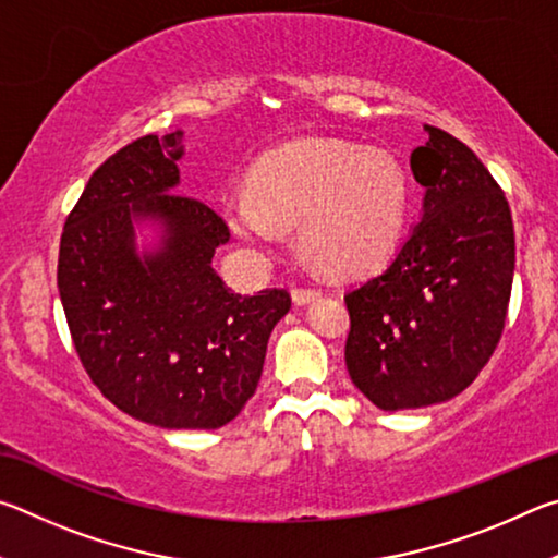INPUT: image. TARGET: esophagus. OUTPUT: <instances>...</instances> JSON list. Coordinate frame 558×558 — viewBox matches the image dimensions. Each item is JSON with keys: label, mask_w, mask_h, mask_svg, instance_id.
<instances>
[{"label": "esophagus", "mask_w": 558, "mask_h": 558, "mask_svg": "<svg viewBox=\"0 0 558 558\" xmlns=\"http://www.w3.org/2000/svg\"><path fill=\"white\" fill-rule=\"evenodd\" d=\"M317 295H319V290L313 288V286H298V288H292V300H295L298 305H305V302L315 300Z\"/></svg>", "instance_id": "34e87169"}]
</instances>
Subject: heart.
<instances>
[{"label": "heart", "instance_id": "b5f03b06", "mask_svg": "<svg viewBox=\"0 0 558 558\" xmlns=\"http://www.w3.org/2000/svg\"><path fill=\"white\" fill-rule=\"evenodd\" d=\"M411 182L399 157L347 140H302L270 149L248 184L226 194L233 233L272 253L282 226L298 223L300 248L329 272H362L391 256L409 219Z\"/></svg>", "mask_w": 558, "mask_h": 558}]
</instances>
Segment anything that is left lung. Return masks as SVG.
Instances as JSON below:
<instances>
[{
	"mask_svg": "<svg viewBox=\"0 0 558 558\" xmlns=\"http://www.w3.org/2000/svg\"><path fill=\"white\" fill-rule=\"evenodd\" d=\"M411 153L423 219L381 272L344 295L347 372L384 411L448 401L477 379L502 337L514 223L472 149L428 125Z\"/></svg>",
	"mask_w": 558,
	"mask_h": 558,
	"instance_id": "left-lung-1",
	"label": "left lung"
}]
</instances>
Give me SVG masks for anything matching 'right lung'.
Segmentation results:
<instances>
[{"label":"right lung","mask_w":558,"mask_h":558,"mask_svg":"<svg viewBox=\"0 0 558 558\" xmlns=\"http://www.w3.org/2000/svg\"><path fill=\"white\" fill-rule=\"evenodd\" d=\"M179 157V130L110 155L65 216L56 280L83 369L110 403L159 428H221L256 393L290 292L239 295L219 278L229 226L172 192ZM135 215L168 226L155 257L134 253Z\"/></svg>","instance_id":"add662e5"}]
</instances>
